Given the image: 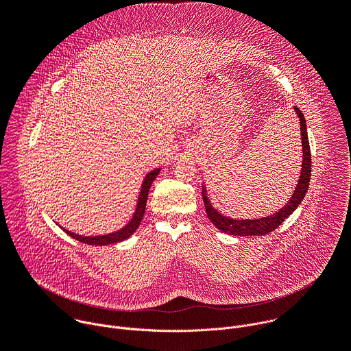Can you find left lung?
<instances>
[{
	"mask_svg": "<svg viewBox=\"0 0 351 351\" xmlns=\"http://www.w3.org/2000/svg\"><path fill=\"white\" fill-rule=\"evenodd\" d=\"M295 114L300 118V129H302V143H303V165H302V176L298 179L297 187L290 197L286 206L279 210L276 214L267 217V218H260V219H230L223 215H221L210 203L208 197L206 195V190L203 189V199H204V206L208 218L213 221V223L222 230L223 233H229L233 236H264L272 230H275L297 207L302 203V199L306 197L308 184H310V178H311V152H310V143H308V136H307V125H306V118L303 112L300 111L297 107H294Z\"/></svg>",
	"mask_w": 351,
	"mask_h": 351,
	"instance_id": "8db88e82",
	"label": "left lung"
}]
</instances>
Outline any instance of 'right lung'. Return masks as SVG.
Here are the masks:
<instances>
[{"label": "right lung", "mask_w": 351, "mask_h": 351, "mask_svg": "<svg viewBox=\"0 0 351 351\" xmlns=\"http://www.w3.org/2000/svg\"><path fill=\"white\" fill-rule=\"evenodd\" d=\"M160 173V169H154L153 172H149L144 182H143V186H141V191H140V195H138V202H137V208H136V213L132 218V221L125 226L122 228L121 230L118 232H114V233H110V234H104V236H79L76 233H72L69 230H65L71 237L76 239L77 241L80 243H84V244H91V245H107V244H112V243H119V241H123L125 239H128L130 234H133L136 232V229L138 228L141 219H143V215H144V211H145V204H147V195H148V190L149 187H152V183L154 182V179L158 176Z\"/></svg>", "instance_id": "1"}]
</instances>
